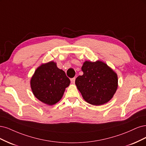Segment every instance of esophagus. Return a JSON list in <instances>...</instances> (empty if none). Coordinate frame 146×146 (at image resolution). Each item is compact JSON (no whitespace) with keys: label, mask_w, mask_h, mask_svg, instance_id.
<instances>
[{"label":"esophagus","mask_w":146,"mask_h":146,"mask_svg":"<svg viewBox=\"0 0 146 146\" xmlns=\"http://www.w3.org/2000/svg\"><path fill=\"white\" fill-rule=\"evenodd\" d=\"M75 78H72L71 79V82L72 83V84H74V82H75Z\"/></svg>","instance_id":"1"}]
</instances>
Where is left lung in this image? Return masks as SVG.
<instances>
[{
	"instance_id": "8db88e82",
	"label": "left lung",
	"mask_w": 146,
	"mask_h": 146,
	"mask_svg": "<svg viewBox=\"0 0 146 146\" xmlns=\"http://www.w3.org/2000/svg\"><path fill=\"white\" fill-rule=\"evenodd\" d=\"M83 75L76 79L75 84L83 99L93 106H101L113 97L118 86L117 75L101 60H86L81 67Z\"/></svg>"
}]
</instances>
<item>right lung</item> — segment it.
<instances>
[{"mask_svg":"<svg viewBox=\"0 0 146 146\" xmlns=\"http://www.w3.org/2000/svg\"><path fill=\"white\" fill-rule=\"evenodd\" d=\"M70 81L54 61L42 64L36 68L30 80L34 96L42 102L53 106L62 98Z\"/></svg>","mask_w":146,"mask_h":146,"instance_id":"1","label":"right lung"}]
</instances>
